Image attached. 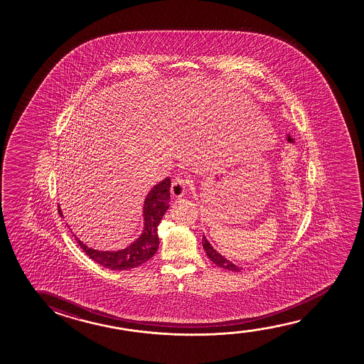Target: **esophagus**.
Returning <instances> with one entry per match:
<instances>
[{"mask_svg": "<svg viewBox=\"0 0 364 364\" xmlns=\"http://www.w3.org/2000/svg\"><path fill=\"white\" fill-rule=\"evenodd\" d=\"M188 184V180L184 178H176L171 184V194L174 195L175 198H183L186 193Z\"/></svg>", "mask_w": 364, "mask_h": 364, "instance_id": "esophagus-1", "label": "esophagus"}]
</instances>
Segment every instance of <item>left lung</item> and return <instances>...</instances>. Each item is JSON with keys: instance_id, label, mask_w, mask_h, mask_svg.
I'll return each mask as SVG.
<instances>
[{"instance_id": "left-lung-1", "label": "left lung", "mask_w": 364, "mask_h": 364, "mask_svg": "<svg viewBox=\"0 0 364 364\" xmlns=\"http://www.w3.org/2000/svg\"><path fill=\"white\" fill-rule=\"evenodd\" d=\"M203 247H204L205 252L215 264H218L221 269H229V271H234V272H240L241 269L239 266H236L234 262H231L230 259H225L223 255L219 254L216 250L213 247V245L210 244L208 239L203 235Z\"/></svg>"}]
</instances>
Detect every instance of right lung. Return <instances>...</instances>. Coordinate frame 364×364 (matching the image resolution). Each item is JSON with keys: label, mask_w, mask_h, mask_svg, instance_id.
Listing matches in <instances>:
<instances>
[{"label": "right lung", "mask_w": 364, "mask_h": 364, "mask_svg": "<svg viewBox=\"0 0 364 364\" xmlns=\"http://www.w3.org/2000/svg\"><path fill=\"white\" fill-rule=\"evenodd\" d=\"M170 183L171 181L169 176L165 178L158 184L154 185L145 196L143 214H141L143 215V231L139 235V237L135 239L129 246L117 251H100V250L88 247L83 241H80V237H77L73 234L80 249L83 250L85 255L90 256V259L95 261L97 264H102L105 269H117V271L134 269L149 261L159 247L158 226L166 210L169 209ZM58 214L60 215V218H63L60 205H58Z\"/></svg>", "instance_id": "1"}]
</instances>
